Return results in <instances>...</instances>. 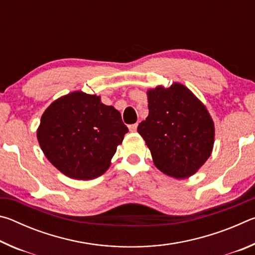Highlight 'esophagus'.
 Segmentation results:
<instances>
[{
  "mask_svg": "<svg viewBox=\"0 0 255 255\" xmlns=\"http://www.w3.org/2000/svg\"><path fill=\"white\" fill-rule=\"evenodd\" d=\"M137 126H138L137 124H132V125H129L128 128H129V130H130V131H136Z\"/></svg>",
  "mask_w": 255,
  "mask_h": 255,
  "instance_id": "esophagus-1",
  "label": "esophagus"
}]
</instances>
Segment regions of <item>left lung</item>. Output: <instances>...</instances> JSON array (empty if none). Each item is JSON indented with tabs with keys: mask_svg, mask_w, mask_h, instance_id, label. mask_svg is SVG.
Here are the masks:
<instances>
[{
	"mask_svg": "<svg viewBox=\"0 0 255 255\" xmlns=\"http://www.w3.org/2000/svg\"><path fill=\"white\" fill-rule=\"evenodd\" d=\"M148 116L137 131L164 174L185 179L213 152L215 126L207 108L188 88L173 83L147 91Z\"/></svg>",
	"mask_w": 255,
	"mask_h": 255,
	"instance_id": "1",
	"label": "left lung"
}]
</instances>
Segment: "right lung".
<instances>
[{
  "label": "right lung",
  "instance_id": "1",
  "mask_svg": "<svg viewBox=\"0 0 255 255\" xmlns=\"http://www.w3.org/2000/svg\"><path fill=\"white\" fill-rule=\"evenodd\" d=\"M128 128L122 115L96 94L72 92L41 116L37 138L45 156L63 174L92 180L109 169Z\"/></svg>",
  "mask_w": 255,
  "mask_h": 255
}]
</instances>
